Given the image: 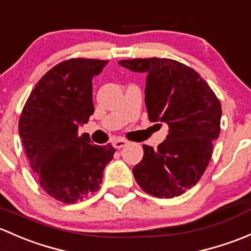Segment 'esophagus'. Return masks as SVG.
I'll return each mask as SVG.
<instances>
[{"label":"esophagus","instance_id":"esophagus-1","mask_svg":"<svg viewBox=\"0 0 251 251\" xmlns=\"http://www.w3.org/2000/svg\"><path fill=\"white\" fill-rule=\"evenodd\" d=\"M126 144H128V141L123 140V139H117V140H115L112 143L113 147H115V149H117V150H120V149H122V147H125Z\"/></svg>","mask_w":251,"mask_h":251}]
</instances>
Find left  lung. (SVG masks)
I'll return each mask as SVG.
<instances>
[{
	"instance_id": "obj_1",
	"label": "left lung",
	"mask_w": 251,
	"mask_h": 251,
	"mask_svg": "<svg viewBox=\"0 0 251 251\" xmlns=\"http://www.w3.org/2000/svg\"><path fill=\"white\" fill-rule=\"evenodd\" d=\"M118 64L147 75L149 120L167 123L169 128L157 150L144 145L134 177L149 195L177 197L200 181L210 162L214 140L220 135V101L200 74L179 61L149 58Z\"/></svg>"
}]
</instances>
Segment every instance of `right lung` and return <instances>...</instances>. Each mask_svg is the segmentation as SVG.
Here are the masks:
<instances>
[{"label": "right lung", "mask_w": 251, "mask_h": 251, "mask_svg": "<svg viewBox=\"0 0 251 251\" xmlns=\"http://www.w3.org/2000/svg\"><path fill=\"white\" fill-rule=\"evenodd\" d=\"M107 60L70 59L50 69L31 92L19 135L41 187L56 201L76 203L97 192L116 149L78 135L94 113L92 79Z\"/></svg>", "instance_id": "1"}]
</instances>
